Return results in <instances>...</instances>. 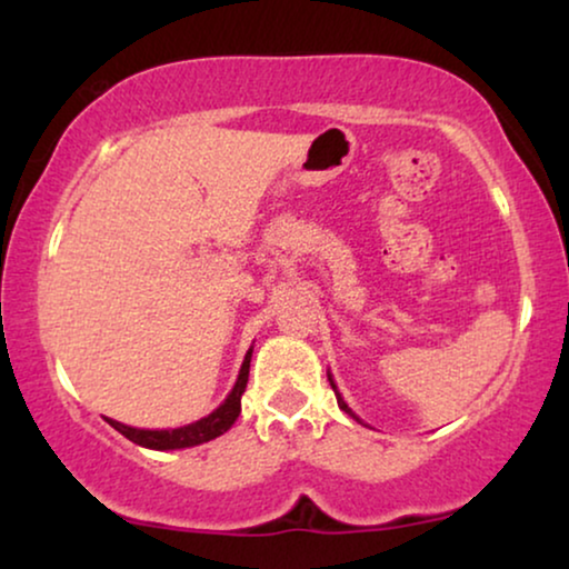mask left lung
Returning <instances> with one entry per match:
<instances>
[{
    "instance_id": "left-lung-1",
    "label": "left lung",
    "mask_w": 569,
    "mask_h": 569,
    "mask_svg": "<svg viewBox=\"0 0 569 569\" xmlns=\"http://www.w3.org/2000/svg\"><path fill=\"white\" fill-rule=\"evenodd\" d=\"M329 380H331V388H333V393H337V403H339V409H341V411H347V415H349V417H352V419H357V422H362V419H360V417H357V415H355V411L347 407V401H345V399H341V393L337 391V386H333V378H331V376H329Z\"/></svg>"
}]
</instances>
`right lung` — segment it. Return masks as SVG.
<instances>
[{
	"label": "right lung",
	"mask_w": 569,
	"mask_h": 569,
	"mask_svg": "<svg viewBox=\"0 0 569 569\" xmlns=\"http://www.w3.org/2000/svg\"><path fill=\"white\" fill-rule=\"evenodd\" d=\"M251 352L253 349H248L243 365H240V376L236 380V386H232V391L228 393V399H224L220 407H217L212 415L199 419V422H191L186 427H176V430H137V427H129V425H121L116 422V419H108V425L113 427V430H119L123 438H129L131 442H137V446L142 448H152V450H178V448H191V446H201V442H209L214 438H220L222 432H228L232 425H236V419L240 415V396L246 391V383H248V368H251Z\"/></svg>",
	"instance_id": "add662e5"
}]
</instances>
